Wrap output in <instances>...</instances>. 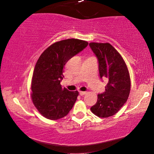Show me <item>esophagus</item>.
<instances>
[{
	"label": "esophagus",
	"instance_id": "34e87169",
	"mask_svg": "<svg viewBox=\"0 0 154 154\" xmlns=\"http://www.w3.org/2000/svg\"><path fill=\"white\" fill-rule=\"evenodd\" d=\"M87 93V92H85V91H79V95H84Z\"/></svg>",
	"mask_w": 154,
	"mask_h": 154
}]
</instances>
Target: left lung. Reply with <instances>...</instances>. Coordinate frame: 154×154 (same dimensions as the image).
<instances>
[{
  "label": "left lung",
  "instance_id": "8db88e82",
  "mask_svg": "<svg viewBox=\"0 0 154 154\" xmlns=\"http://www.w3.org/2000/svg\"><path fill=\"white\" fill-rule=\"evenodd\" d=\"M98 60L100 78L106 79L105 92L98 95L96 103L91 108L100 118L114 116L126 103L130 92V77L123 58L110 43H90Z\"/></svg>",
  "mask_w": 154,
  "mask_h": 154
}]
</instances>
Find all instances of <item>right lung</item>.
Segmentation results:
<instances>
[{
    "mask_svg": "<svg viewBox=\"0 0 154 154\" xmlns=\"http://www.w3.org/2000/svg\"><path fill=\"white\" fill-rule=\"evenodd\" d=\"M88 45L87 41L79 39L63 40L51 45L39 57L33 72L31 98L44 117L57 120L66 116L72 109L79 93L61 87L63 68Z\"/></svg>",
    "mask_w": 154,
    "mask_h": 154,
    "instance_id": "right-lung-1",
    "label": "right lung"
}]
</instances>
